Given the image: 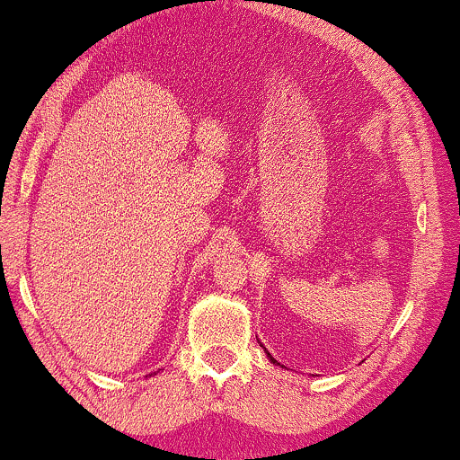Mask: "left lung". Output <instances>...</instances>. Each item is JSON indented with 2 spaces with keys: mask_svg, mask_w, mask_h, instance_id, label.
Instances as JSON below:
<instances>
[{
  "mask_svg": "<svg viewBox=\"0 0 460 460\" xmlns=\"http://www.w3.org/2000/svg\"><path fill=\"white\" fill-rule=\"evenodd\" d=\"M265 353H268V358H270V362H272V364H279V362H276V359L272 358V353H270L268 349H265Z\"/></svg>",
  "mask_w": 460,
  "mask_h": 460,
  "instance_id": "obj_1",
  "label": "left lung"
}]
</instances>
